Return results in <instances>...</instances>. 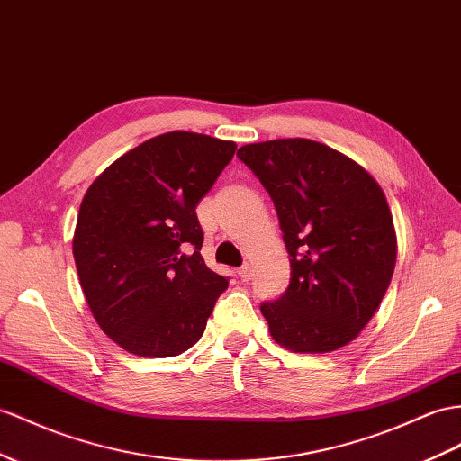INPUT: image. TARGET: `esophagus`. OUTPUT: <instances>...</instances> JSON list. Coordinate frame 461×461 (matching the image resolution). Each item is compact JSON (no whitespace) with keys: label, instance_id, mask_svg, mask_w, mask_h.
Returning a JSON list of instances; mask_svg holds the SVG:
<instances>
[{"label":"esophagus","instance_id":"34e87169","mask_svg":"<svg viewBox=\"0 0 461 461\" xmlns=\"http://www.w3.org/2000/svg\"><path fill=\"white\" fill-rule=\"evenodd\" d=\"M238 276H240L241 280H249V278L253 276L251 267H249V265H243L241 268H238Z\"/></svg>","mask_w":461,"mask_h":461}]
</instances>
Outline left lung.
I'll use <instances>...</instances> for the list:
<instances>
[{
    "mask_svg": "<svg viewBox=\"0 0 461 461\" xmlns=\"http://www.w3.org/2000/svg\"><path fill=\"white\" fill-rule=\"evenodd\" d=\"M238 158L273 198L290 255V285L261 312L278 345L331 352L372 320L392 282L397 240L368 171L305 138L247 144Z\"/></svg>",
    "mask_w": 461,
    "mask_h": 461,
    "instance_id": "1",
    "label": "left lung"
}]
</instances>
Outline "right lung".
<instances>
[{
  "label": "right lung",
  "instance_id": "1",
  "mask_svg": "<svg viewBox=\"0 0 461 461\" xmlns=\"http://www.w3.org/2000/svg\"><path fill=\"white\" fill-rule=\"evenodd\" d=\"M233 141L167 132L126 151L81 200L74 258L99 327L148 358L203 337L228 278L204 263L196 206L231 161Z\"/></svg>",
  "mask_w": 461,
  "mask_h": 461
}]
</instances>
